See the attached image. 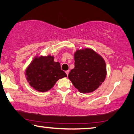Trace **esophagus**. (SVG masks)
<instances>
[{
    "label": "esophagus",
    "instance_id": "1",
    "mask_svg": "<svg viewBox=\"0 0 134 134\" xmlns=\"http://www.w3.org/2000/svg\"><path fill=\"white\" fill-rule=\"evenodd\" d=\"M69 72H70V70H67V71H65V73L67 74V76H68V75H69Z\"/></svg>",
    "mask_w": 134,
    "mask_h": 134
}]
</instances>
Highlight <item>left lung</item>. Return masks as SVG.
Returning <instances> with one entry per match:
<instances>
[{"label":"left lung","instance_id":"8db88e82","mask_svg":"<svg viewBox=\"0 0 134 134\" xmlns=\"http://www.w3.org/2000/svg\"><path fill=\"white\" fill-rule=\"evenodd\" d=\"M75 68L68 77L79 92H92L103 83L107 75L104 59L91 48L77 49L74 54Z\"/></svg>","mask_w":134,"mask_h":134}]
</instances>
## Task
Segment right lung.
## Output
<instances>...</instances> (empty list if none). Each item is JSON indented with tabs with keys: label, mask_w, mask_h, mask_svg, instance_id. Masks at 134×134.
Here are the masks:
<instances>
[{
	"label": "right lung",
	"mask_w": 134,
	"mask_h": 134,
	"mask_svg": "<svg viewBox=\"0 0 134 134\" xmlns=\"http://www.w3.org/2000/svg\"><path fill=\"white\" fill-rule=\"evenodd\" d=\"M54 57L36 55L25 70V76L31 87L40 92L51 90L59 79L67 77L61 69L59 62H55Z\"/></svg>",
	"instance_id": "add662e5"
}]
</instances>
